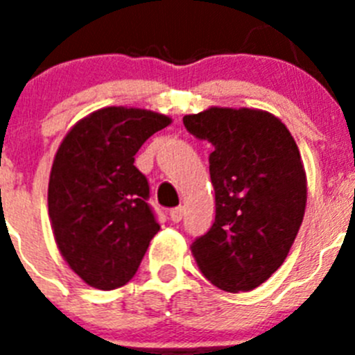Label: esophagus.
Listing matches in <instances>:
<instances>
[{"label":"esophagus","mask_w":355,"mask_h":355,"mask_svg":"<svg viewBox=\"0 0 355 355\" xmlns=\"http://www.w3.org/2000/svg\"><path fill=\"white\" fill-rule=\"evenodd\" d=\"M183 216H184V208H183V206H180V208L171 209V220L175 222V224L183 220Z\"/></svg>","instance_id":"34e87169"}]
</instances>
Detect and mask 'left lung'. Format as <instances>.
Returning a JSON list of instances; mask_svg holds the SVG:
<instances>
[{"label":"left lung","mask_w":355,"mask_h":355,"mask_svg":"<svg viewBox=\"0 0 355 355\" xmlns=\"http://www.w3.org/2000/svg\"><path fill=\"white\" fill-rule=\"evenodd\" d=\"M183 122L215 147V222L190 247L193 258L216 288L254 290L283 265L302 224L307 180L299 147L265 110L211 106Z\"/></svg>","instance_id":"8db88e82"}]
</instances>
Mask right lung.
<instances>
[{"instance_id":"obj_1","label":"right lung","mask_w":355,"mask_h":355,"mask_svg":"<svg viewBox=\"0 0 355 355\" xmlns=\"http://www.w3.org/2000/svg\"><path fill=\"white\" fill-rule=\"evenodd\" d=\"M172 122L142 108L106 106L78 121L53 159L48 209L56 247L89 286L130 283L159 224L135 155Z\"/></svg>"}]
</instances>
